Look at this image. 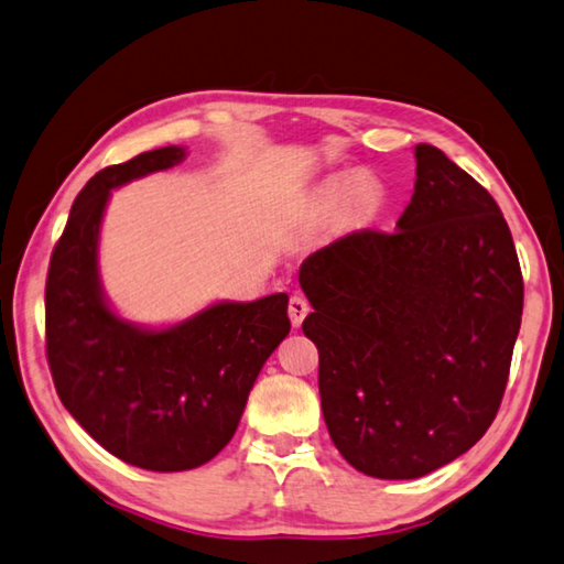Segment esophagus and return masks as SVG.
<instances>
[{
	"instance_id": "obj_1",
	"label": "esophagus",
	"mask_w": 564,
	"mask_h": 564,
	"mask_svg": "<svg viewBox=\"0 0 564 564\" xmlns=\"http://www.w3.org/2000/svg\"><path fill=\"white\" fill-rule=\"evenodd\" d=\"M286 312H290V318H292V326L300 328L302 322L306 318V314H310V302L304 300V296L294 294L290 300V306H286Z\"/></svg>"
}]
</instances>
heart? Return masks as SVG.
Returning a JSON list of instances; mask_svg holds the SVG:
<instances>
[{
    "mask_svg": "<svg viewBox=\"0 0 564 564\" xmlns=\"http://www.w3.org/2000/svg\"><path fill=\"white\" fill-rule=\"evenodd\" d=\"M344 194H348V206L356 216H370L380 204V191L373 178L368 176H354V174L334 176L332 182L324 186L326 198H338Z\"/></svg>",
    "mask_w": 564,
    "mask_h": 564,
    "instance_id": "obj_1",
    "label": "heart"
}]
</instances>
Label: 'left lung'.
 <instances>
[{"mask_svg":"<svg viewBox=\"0 0 564 564\" xmlns=\"http://www.w3.org/2000/svg\"><path fill=\"white\" fill-rule=\"evenodd\" d=\"M398 230H358L302 262L328 434L354 469L420 479L491 427L523 316L501 208L432 144L414 147Z\"/></svg>","mask_w":564,"mask_h":564,"instance_id":"obj_1","label":"left lung"}]
</instances>
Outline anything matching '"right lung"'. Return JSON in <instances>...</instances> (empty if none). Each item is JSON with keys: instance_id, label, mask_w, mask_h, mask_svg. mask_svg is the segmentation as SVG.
Returning <instances> with one entry per match:
<instances>
[{"instance_id": "right-lung-1", "label": "right lung", "mask_w": 564, "mask_h": 564, "mask_svg": "<svg viewBox=\"0 0 564 564\" xmlns=\"http://www.w3.org/2000/svg\"><path fill=\"white\" fill-rule=\"evenodd\" d=\"M182 147L95 174L73 200L46 278V358L80 427L132 466L186 471L226 447L258 373L290 334L284 292L218 302L182 324L144 328L102 294L98 238L110 191L182 162Z\"/></svg>"}]
</instances>
